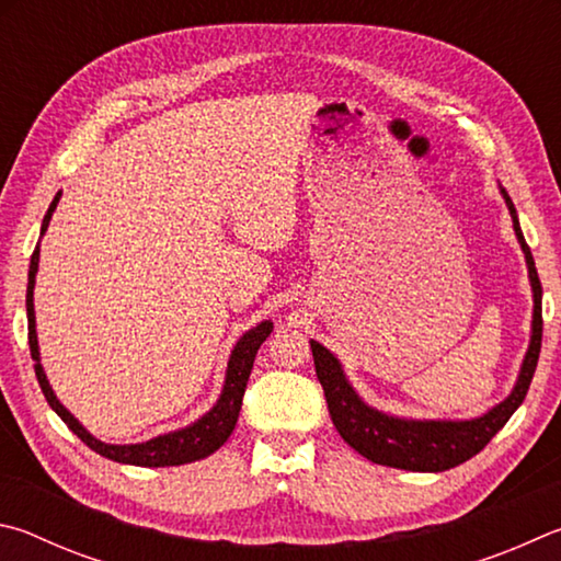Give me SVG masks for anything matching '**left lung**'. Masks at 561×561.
I'll list each match as a JSON object with an SVG mask.
<instances>
[{
    "mask_svg": "<svg viewBox=\"0 0 561 561\" xmlns=\"http://www.w3.org/2000/svg\"><path fill=\"white\" fill-rule=\"evenodd\" d=\"M505 204L513 216L515 233L523 245L529 280H533L535 293V318H533V340H529V350L519 369V379L503 404L490 409L485 416L473 421H407L381 414L377 409H369L362 401L350 381L342 375L340 362L335 355L312 340V359H316V371L322 389H325L328 409L332 416V424L340 431V436L347 444L369 458L371 463L401 468V470H419V473H440V470L456 468L466 463L468 458L480 454L500 428L507 424V419L515 414V409L523 404L529 389V381L535 377L539 347H542V283L535 268L533 251L523 236L517 221L515 204L503 190Z\"/></svg>",
    "mask_w": 561,
    "mask_h": 561,
    "instance_id": "left-lung-1",
    "label": "left lung"
}]
</instances>
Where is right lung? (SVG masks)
Here are the masks:
<instances>
[{"mask_svg":"<svg viewBox=\"0 0 561 561\" xmlns=\"http://www.w3.org/2000/svg\"><path fill=\"white\" fill-rule=\"evenodd\" d=\"M58 196H54L51 206L44 216L42 224V233L46 231L48 221H51V214L58 204ZM38 271V245L32 253V263H28V286H26V318H28V350H32V359H34V371L38 379V387H42L44 397L48 401L58 416L64 419V424L73 431V434L83 440V444L101 454L105 458L115 460V463H130V466H142V468H164V466H182V463H192V460H199L211 456L216 448H221L226 444V438L231 436V431L239 421V411H241V401H243V391H245V381H249V375L253 369V359L255 352L263 345V340L273 332V322H261L259 328H253L245 332V335L236 342V347L231 352L229 359V369H226V385L221 391V399L216 401V407L209 411V414L202 416L196 424L186 426L182 431H174V434H164L157 436L147 444H133V446H111L103 444V440L93 438L88 431L78 424V421L68 414L64 409L61 401L54 397L51 387H48V379L42 369V359H38V342H36V320H34V278Z\"/></svg>","mask_w":561,"mask_h":561,"instance_id":"right-lung-1","label":"right lung"}]
</instances>
